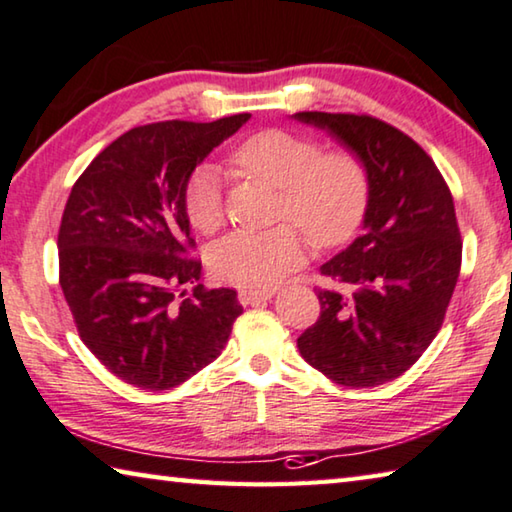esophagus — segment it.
I'll return each mask as SVG.
<instances>
[{"mask_svg": "<svg viewBox=\"0 0 512 512\" xmlns=\"http://www.w3.org/2000/svg\"><path fill=\"white\" fill-rule=\"evenodd\" d=\"M271 298H273V291H253V289H241L239 291V303L241 305H262Z\"/></svg>", "mask_w": 512, "mask_h": 512, "instance_id": "obj_1", "label": "esophagus"}]
</instances>
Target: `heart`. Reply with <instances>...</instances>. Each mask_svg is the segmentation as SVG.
I'll return each mask as SVG.
<instances>
[{"mask_svg":"<svg viewBox=\"0 0 512 512\" xmlns=\"http://www.w3.org/2000/svg\"><path fill=\"white\" fill-rule=\"evenodd\" d=\"M241 175L280 191L278 221H294L319 248L348 241L369 205V173L348 148L321 152L312 136L264 129L232 152ZM184 212L202 234L225 221L223 180L218 168L200 166L184 186ZM305 239L294 225L264 232H232L212 248L209 264L218 280L243 289H269L298 269Z\"/></svg>","mask_w":512,"mask_h":512,"instance_id":"b5f03b06","label":"heart"}]
</instances>
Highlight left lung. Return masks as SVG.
Instances as JSON below:
<instances>
[{
	"label": "left lung",
	"mask_w": 512,
	"mask_h": 512,
	"mask_svg": "<svg viewBox=\"0 0 512 512\" xmlns=\"http://www.w3.org/2000/svg\"><path fill=\"white\" fill-rule=\"evenodd\" d=\"M353 150L369 173L362 234L321 266L348 294L319 291L321 316L298 337L305 362L344 387H376L415 364L442 328L462 241L433 159L399 129L355 113H294Z\"/></svg>",
	"instance_id": "1"
}]
</instances>
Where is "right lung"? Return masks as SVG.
<instances>
[{"label":"right lung","instance_id":"right-lung-1","mask_svg":"<svg viewBox=\"0 0 512 512\" xmlns=\"http://www.w3.org/2000/svg\"><path fill=\"white\" fill-rule=\"evenodd\" d=\"M250 113L134 127L91 161L59 230V282L81 342L113 376L161 392L214 362L243 312L234 289H205L184 186ZM184 284L194 285L185 296Z\"/></svg>","mask_w":512,"mask_h":512}]
</instances>
